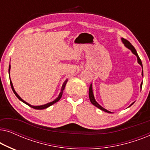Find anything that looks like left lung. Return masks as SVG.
<instances>
[{
  "label": "left lung",
  "instance_id": "1",
  "mask_svg": "<svg viewBox=\"0 0 150 150\" xmlns=\"http://www.w3.org/2000/svg\"><path fill=\"white\" fill-rule=\"evenodd\" d=\"M122 40L123 43H124V44L125 46H126V47H127V48L130 49V50H131V51H132L133 54H134L136 55V56L137 57V60H138V63H139V64H140V65H141V66H142V68H143V65H142V62H141V59L139 58V55H138V54H137V52L136 50H135L134 47L129 42L128 40H126V39H124V38H122ZM142 76H143V70H142ZM142 85H143V83H141V88L142 87ZM91 86H92V85H91V86H90V87H89V100H90V101H91V104H93V105L95 106H96V107H98V108H100V110H103V111H105V112H108V113H111V112L108 111V110H106V109H105V108H104L103 107H102V106H100V104H98V102L96 101L95 98H94V96H93V90H92V87H91ZM132 104H133V103H132ZM132 104H131V105H132ZM131 105H130V106H131Z\"/></svg>",
  "mask_w": 150,
  "mask_h": 150
}]
</instances>
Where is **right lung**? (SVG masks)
<instances>
[{
	"label": "right lung",
	"instance_id": "right-lung-1",
	"mask_svg": "<svg viewBox=\"0 0 150 150\" xmlns=\"http://www.w3.org/2000/svg\"><path fill=\"white\" fill-rule=\"evenodd\" d=\"M10 68H11V65H9V71H10ZM67 80H66V81H65L64 82V83H63V86H62V88H61V92H60V93H59V96H58V98H57V99H55V100H54V101H52V102H49V103L46 104H44V105H42V106H31V105H30V104H28L27 102H26L25 101H24V100H22V98H20V96L18 95V93H16L15 90H14V88H13V84H12V82L11 81V80H10V84H11V89H12V90H13V91L14 94H15V95L16 96V97H17V98H18V99H19L20 100H21V101H22V102H24V103H25L26 104H27L28 106H30V107L33 108H35V109H38V110H42V109H44V108H48V107H49V106H50L52 105L53 104L56 103L57 102H58L59 100L61 99V96H62L63 91V90H64V89H65V85H66V83H67Z\"/></svg>",
	"mask_w": 150,
	"mask_h": 150
}]
</instances>
